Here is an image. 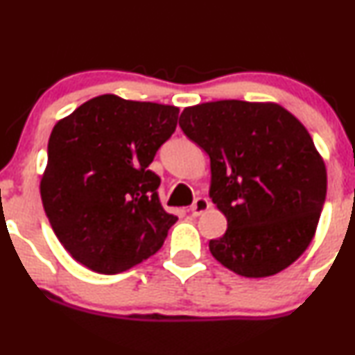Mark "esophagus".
I'll list each match as a JSON object with an SVG mask.
<instances>
[{"label":"esophagus","instance_id":"1","mask_svg":"<svg viewBox=\"0 0 355 355\" xmlns=\"http://www.w3.org/2000/svg\"><path fill=\"white\" fill-rule=\"evenodd\" d=\"M208 208H210V202H208L207 198H203V196H198L193 202V205L190 207V211L193 216H200L202 213L207 211Z\"/></svg>","mask_w":355,"mask_h":355}]
</instances>
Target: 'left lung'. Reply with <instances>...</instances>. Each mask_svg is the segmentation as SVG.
Wrapping results in <instances>:
<instances>
[{"label":"left lung","instance_id":"8db88e82","mask_svg":"<svg viewBox=\"0 0 355 355\" xmlns=\"http://www.w3.org/2000/svg\"><path fill=\"white\" fill-rule=\"evenodd\" d=\"M178 123L210 157V198L228 223L213 258L245 277L286 270L313 241L327 191L306 127L275 102L234 99L185 107Z\"/></svg>","mask_w":355,"mask_h":355}]
</instances>
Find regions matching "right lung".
<instances>
[{"label": "right lung", "instance_id": "obj_1", "mask_svg": "<svg viewBox=\"0 0 355 355\" xmlns=\"http://www.w3.org/2000/svg\"><path fill=\"white\" fill-rule=\"evenodd\" d=\"M178 107L104 94L54 125L41 200L76 261L117 275L155 254L178 218L162 208L148 170L175 132Z\"/></svg>", "mask_w": 355, "mask_h": 355}]
</instances>
